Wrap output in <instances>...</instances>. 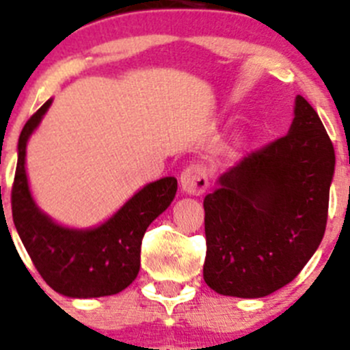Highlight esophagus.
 I'll use <instances>...</instances> for the list:
<instances>
[{
  "label": "esophagus",
  "mask_w": 350,
  "mask_h": 350,
  "mask_svg": "<svg viewBox=\"0 0 350 350\" xmlns=\"http://www.w3.org/2000/svg\"><path fill=\"white\" fill-rule=\"evenodd\" d=\"M181 191L185 195H193L200 196L206 191L208 188V176H206V169L203 165L193 164L188 165L185 171L181 172Z\"/></svg>",
  "instance_id": "obj_1"
}]
</instances>
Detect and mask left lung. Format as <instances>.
Instances as JSON below:
<instances>
[{
	"label": "left lung",
	"mask_w": 350,
	"mask_h": 350,
	"mask_svg": "<svg viewBox=\"0 0 350 350\" xmlns=\"http://www.w3.org/2000/svg\"><path fill=\"white\" fill-rule=\"evenodd\" d=\"M334 171L323 123L297 96L289 133L224 172L203 200L206 286L254 299L293 282L323 239Z\"/></svg>",
	"instance_id": "1"
}]
</instances>
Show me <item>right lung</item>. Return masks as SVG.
<instances>
[{
    "instance_id": "add662e5",
    "label": "right lung",
    "mask_w": 350,
    "mask_h": 350,
    "mask_svg": "<svg viewBox=\"0 0 350 350\" xmlns=\"http://www.w3.org/2000/svg\"><path fill=\"white\" fill-rule=\"evenodd\" d=\"M51 104L53 99L27 121L20 133L12 189L13 222L37 272L51 289L75 299L113 296L137 279L145 230L171 205L178 179L167 176L148 183L96 227L61 226L37 206L25 171L29 138Z\"/></svg>"
}]
</instances>
